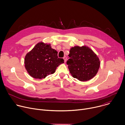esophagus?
<instances>
[{"instance_id": "obj_1", "label": "esophagus", "mask_w": 125, "mask_h": 125, "mask_svg": "<svg viewBox=\"0 0 125 125\" xmlns=\"http://www.w3.org/2000/svg\"><path fill=\"white\" fill-rule=\"evenodd\" d=\"M63 59H64V62H65L66 61V60H67V57H66V56H64V57H63Z\"/></svg>"}]
</instances>
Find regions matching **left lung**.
<instances>
[{
    "mask_svg": "<svg viewBox=\"0 0 125 125\" xmlns=\"http://www.w3.org/2000/svg\"><path fill=\"white\" fill-rule=\"evenodd\" d=\"M67 61L68 68L73 78L80 81L93 78L100 67V61L94 52L86 46H76L70 49Z\"/></svg>",
    "mask_w": 125,
    "mask_h": 125,
    "instance_id": "obj_1",
    "label": "left lung"
}]
</instances>
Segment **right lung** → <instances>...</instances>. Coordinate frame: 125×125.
I'll return each mask as SVG.
<instances>
[{
	"instance_id": "obj_1",
	"label": "right lung",
	"mask_w": 125,
	"mask_h": 125,
	"mask_svg": "<svg viewBox=\"0 0 125 125\" xmlns=\"http://www.w3.org/2000/svg\"><path fill=\"white\" fill-rule=\"evenodd\" d=\"M50 44L41 42L28 53L25 58V66L29 75L35 79H42L53 74L57 67L64 63L57 56V51Z\"/></svg>"
}]
</instances>
